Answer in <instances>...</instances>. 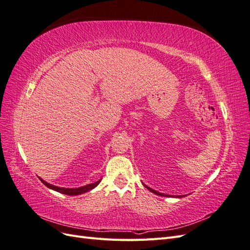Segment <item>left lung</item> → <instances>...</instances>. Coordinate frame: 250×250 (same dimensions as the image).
Masks as SVG:
<instances>
[{
    "label": "left lung",
    "instance_id": "1",
    "mask_svg": "<svg viewBox=\"0 0 250 250\" xmlns=\"http://www.w3.org/2000/svg\"><path fill=\"white\" fill-rule=\"evenodd\" d=\"M145 186L148 190L150 191V192H152V193H154L155 195H158V196H166V197H168L169 195H166V194H163V193H160V192H157V191H155V190H153V188H149V187H147L146 185H144ZM176 197H178V198H180V197H184V196H176Z\"/></svg>",
    "mask_w": 250,
    "mask_h": 250
}]
</instances>
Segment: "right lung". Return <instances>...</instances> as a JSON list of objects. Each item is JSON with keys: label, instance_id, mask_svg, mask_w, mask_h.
<instances>
[{"label": "right lung", "instance_id": "obj_1", "mask_svg": "<svg viewBox=\"0 0 250 250\" xmlns=\"http://www.w3.org/2000/svg\"><path fill=\"white\" fill-rule=\"evenodd\" d=\"M40 179H41V181H42V183L44 186L48 187L49 188H51V190H54V191L59 192V193H62V194L72 195V196H74V195H80V194L86 193V192H88V191H90V190H93V188H95L98 185L100 184V181H101V179H102V178H101V179H99L98 181H96V183H94V184H89V185H86V186H83V187H80V188H59V187L53 186V185H51V184L47 183V181H44V180H43V179H42L41 177H40Z\"/></svg>", "mask_w": 250, "mask_h": 250}]
</instances>
